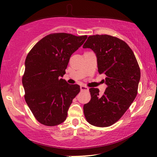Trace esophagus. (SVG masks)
<instances>
[{
	"label": "esophagus",
	"mask_w": 157,
	"mask_h": 157,
	"mask_svg": "<svg viewBox=\"0 0 157 157\" xmlns=\"http://www.w3.org/2000/svg\"><path fill=\"white\" fill-rule=\"evenodd\" d=\"M80 90H81V91H89V89L87 88L86 86H80Z\"/></svg>",
	"instance_id": "esophagus-1"
}]
</instances>
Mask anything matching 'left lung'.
Here are the masks:
<instances>
[{
  "label": "left lung",
  "instance_id": "obj_1",
  "mask_svg": "<svg viewBox=\"0 0 157 157\" xmlns=\"http://www.w3.org/2000/svg\"><path fill=\"white\" fill-rule=\"evenodd\" d=\"M84 48H91L97 57L100 74L107 76L106 91L91 88V100L84 105V116L92 125H112L128 109L138 93L140 71L132 50L124 41L107 34L89 36Z\"/></svg>",
  "mask_w": 157,
  "mask_h": 157
}]
</instances>
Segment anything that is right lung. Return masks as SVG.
I'll use <instances>...</instances> for the list:
<instances>
[{
  "instance_id": "1",
  "label": "right lung",
  "mask_w": 157,
  "mask_h": 157,
  "mask_svg": "<svg viewBox=\"0 0 157 157\" xmlns=\"http://www.w3.org/2000/svg\"><path fill=\"white\" fill-rule=\"evenodd\" d=\"M86 38V35L50 34L37 42L26 57L22 78L25 100L42 124L58 125L66 119L80 87L68 84L61 77L66 73L71 55Z\"/></svg>"
}]
</instances>
